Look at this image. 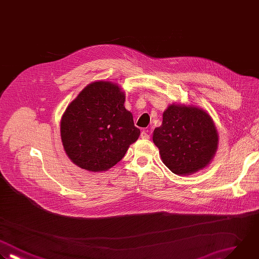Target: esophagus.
I'll return each mask as SVG.
<instances>
[{"label":"esophagus","instance_id":"1","mask_svg":"<svg viewBox=\"0 0 259 259\" xmlns=\"http://www.w3.org/2000/svg\"><path fill=\"white\" fill-rule=\"evenodd\" d=\"M150 135H149V132L148 131H143L142 133H141V138L142 139H145V140H149L150 139Z\"/></svg>","mask_w":259,"mask_h":259}]
</instances>
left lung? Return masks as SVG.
Segmentation results:
<instances>
[{"instance_id": "1", "label": "left lung", "mask_w": 259, "mask_h": 259, "mask_svg": "<svg viewBox=\"0 0 259 259\" xmlns=\"http://www.w3.org/2000/svg\"><path fill=\"white\" fill-rule=\"evenodd\" d=\"M218 141L210 116L194 106L170 105L163 113L162 125L153 134L163 163L177 175L205 167L214 156Z\"/></svg>"}]
</instances>
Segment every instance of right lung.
Wrapping results in <instances>:
<instances>
[{
    "mask_svg": "<svg viewBox=\"0 0 259 259\" xmlns=\"http://www.w3.org/2000/svg\"><path fill=\"white\" fill-rule=\"evenodd\" d=\"M124 94L110 82L89 84L70 103L61 121V137L69 158L92 172L105 171L125 155L140 130L124 108Z\"/></svg>",
    "mask_w": 259,
    "mask_h": 259,
    "instance_id": "add662e5",
    "label": "right lung"
}]
</instances>
